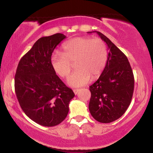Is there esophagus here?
<instances>
[{
	"mask_svg": "<svg viewBox=\"0 0 153 153\" xmlns=\"http://www.w3.org/2000/svg\"><path fill=\"white\" fill-rule=\"evenodd\" d=\"M79 91H80V90H79V89H74V90H73V92H74V94L75 95H76L77 94H78Z\"/></svg>",
	"mask_w": 153,
	"mask_h": 153,
	"instance_id": "1",
	"label": "esophagus"
}]
</instances>
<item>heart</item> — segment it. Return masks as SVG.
<instances>
[{"label":"heart","mask_w":153,"mask_h":153,"mask_svg":"<svg viewBox=\"0 0 153 153\" xmlns=\"http://www.w3.org/2000/svg\"><path fill=\"white\" fill-rule=\"evenodd\" d=\"M107 60V49L99 38L78 36L62 45V54L54 52L51 57V65L54 73L62 78L69 75L74 62L76 71L68 79L72 86H81L91 78L99 76Z\"/></svg>","instance_id":"heart-1"}]
</instances>
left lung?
Here are the masks:
<instances>
[{"label":"left lung","mask_w":153,"mask_h":153,"mask_svg":"<svg viewBox=\"0 0 153 153\" xmlns=\"http://www.w3.org/2000/svg\"><path fill=\"white\" fill-rule=\"evenodd\" d=\"M106 43L109 52L101 75L90 86L89 111L98 122L110 123L120 118L130 104L134 79L127 56L108 38L96 31Z\"/></svg>","instance_id":"1"}]
</instances>
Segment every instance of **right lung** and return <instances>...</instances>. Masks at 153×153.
<instances>
[{
    "instance_id": "1",
    "label": "right lung",
    "mask_w": 153,
    "mask_h": 153,
    "mask_svg": "<svg viewBox=\"0 0 153 153\" xmlns=\"http://www.w3.org/2000/svg\"><path fill=\"white\" fill-rule=\"evenodd\" d=\"M66 36L57 34L39 39L19 61L15 75V92L21 108L31 120L54 127L66 118L75 96L56 75L51 57Z\"/></svg>"
}]
</instances>
